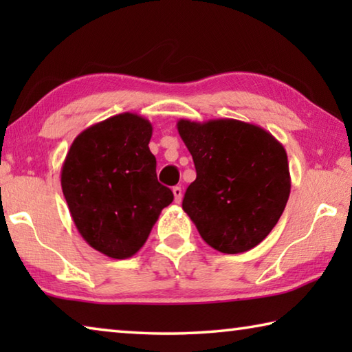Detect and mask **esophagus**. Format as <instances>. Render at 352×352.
Returning <instances> with one entry per match:
<instances>
[{"label":"esophagus","mask_w":352,"mask_h":352,"mask_svg":"<svg viewBox=\"0 0 352 352\" xmlns=\"http://www.w3.org/2000/svg\"><path fill=\"white\" fill-rule=\"evenodd\" d=\"M172 192H174V197H175V204H180L182 201V197H183V190L180 186H175L174 189H172Z\"/></svg>","instance_id":"obj_1"}]
</instances>
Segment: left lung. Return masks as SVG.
<instances>
[{
	"label": "left lung",
	"instance_id": "1",
	"mask_svg": "<svg viewBox=\"0 0 352 352\" xmlns=\"http://www.w3.org/2000/svg\"><path fill=\"white\" fill-rule=\"evenodd\" d=\"M178 133L197 178L183 210L208 245L236 254L254 248L278 223L290 194L287 153L275 136L237 119H180Z\"/></svg>",
	"mask_w": 352,
	"mask_h": 352
}]
</instances>
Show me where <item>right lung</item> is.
I'll list each match as a JSON object with an SVG mask.
<instances>
[{
  "instance_id": "add662e5",
  "label": "right lung",
  "mask_w": 352,
  "mask_h": 352,
  "mask_svg": "<svg viewBox=\"0 0 352 352\" xmlns=\"http://www.w3.org/2000/svg\"><path fill=\"white\" fill-rule=\"evenodd\" d=\"M152 124L121 113L83 130L62 166V190L88 245L127 259L144 245L174 194L157 180Z\"/></svg>"
}]
</instances>
